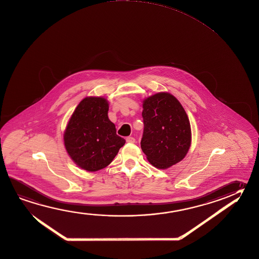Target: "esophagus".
Wrapping results in <instances>:
<instances>
[{"label":"esophagus","instance_id":"esophagus-1","mask_svg":"<svg viewBox=\"0 0 259 259\" xmlns=\"http://www.w3.org/2000/svg\"><path fill=\"white\" fill-rule=\"evenodd\" d=\"M126 142H127V143H131V144H133V143H135V142H136V139H135L134 137H132V136H128V137H126Z\"/></svg>","mask_w":259,"mask_h":259}]
</instances>
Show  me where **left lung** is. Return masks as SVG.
Instances as JSON below:
<instances>
[{
    "label": "left lung",
    "instance_id": "8db88e82",
    "mask_svg": "<svg viewBox=\"0 0 259 259\" xmlns=\"http://www.w3.org/2000/svg\"><path fill=\"white\" fill-rule=\"evenodd\" d=\"M141 148L155 167L166 169L186 156L191 145L189 119L179 101L168 93L150 96L143 104Z\"/></svg>",
    "mask_w": 259,
    "mask_h": 259
}]
</instances>
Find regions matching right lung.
Segmentation results:
<instances>
[{"mask_svg":"<svg viewBox=\"0 0 259 259\" xmlns=\"http://www.w3.org/2000/svg\"><path fill=\"white\" fill-rule=\"evenodd\" d=\"M108 105L102 97L84 98L74 110L64 133L69 155L89 172L107 166L125 144L108 118Z\"/></svg>","mask_w":259,"mask_h":259,"instance_id":"1","label":"right lung"}]
</instances>
